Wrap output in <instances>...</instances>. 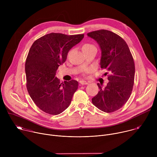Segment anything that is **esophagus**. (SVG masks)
<instances>
[{
	"instance_id": "34e87169",
	"label": "esophagus",
	"mask_w": 157,
	"mask_h": 157,
	"mask_svg": "<svg viewBox=\"0 0 157 157\" xmlns=\"http://www.w3.org/2000/svg\"><path fill=\"white\" fill-rule=\"evenodd\" d=\"M79 83L81 84V85H86V84H88V82L87 81H83V80H81L79 81Z\"/></svg>"
}]
</instances>
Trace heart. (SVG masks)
I'll use <instances>...</instances> for the list:
<instances>
[{
  "instance_id": "1",
  "label": "heart",
  "mask_w": 157,
  "mask_h": 157,
  "mask_svg": "<svg viewBox=\"0 0 157 157\" xmlns=\"http://www.w3.org/2000/svg\"><path fill=\"white\" fill-rule=\"evenodd\" d=\"M93 47H94V46H93V45H92V44L87 43V44H84V45H83V46H82V49H87V48H89ZM92 71H93V70H92L91 68L87 69V70H86V71H87V73H91Z\"/></svg>"
}]
</instances>
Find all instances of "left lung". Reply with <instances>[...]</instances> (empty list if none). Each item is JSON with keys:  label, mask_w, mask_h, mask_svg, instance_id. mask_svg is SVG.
<instances>
[{"label": "left lung", "mask_w": 157, "mask_h": 157, "mask_svg": "<svg viewBox=\"0 0 157 157\" xmlns=\"http://www.w3.org/2000/svg\"><path fill=\"white\" fill-rule=\"evenodd\" d=\"M101 50L100 66L110 73L109 82L92 99L101 110L109 113L121 109L129 99L134 82L135 64L126 42L118 35L106 30L88 33Z\"/></svg>", "instance_id": "left-lung-1"}]
</instances>
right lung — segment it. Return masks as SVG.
<instances>
[{"instance_id": "obj_1", "label": "right lung", "mask_w": 157, "mask_h": 157, "mask_svg": "<svg viewBox=\"0 0 157 157\" xmlns=\"http://www.w3.org/2000/svg\"><path fill=\"white\" fill-rule=\"evenodd\" d=\"M83 38L84 34L51 33L32 45L25 67L27 87L32 99L44 113L58 115L70 105L78 82L71 80L60 84L56 73L65 62L68 52Z\"/></svg>"}]
</instances>
